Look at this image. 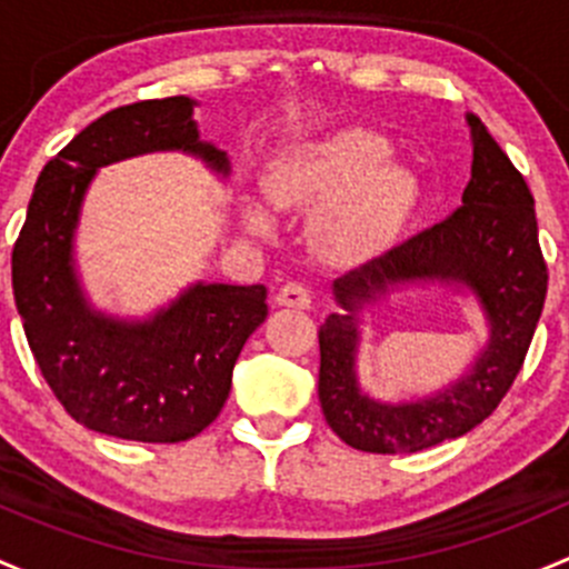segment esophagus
Masks as SVG:
<instances>
[{
    "instance_id": "1",
    "label": "esophagus",
    "mask_w": 569,
    "mask_h": 569,
    "mask_svg": "<svg viewBox=\"0 0 569 569\" xmlns=\"http://www.w3.org/2000/svg\"><path fill=\"white\" fill-rule=\"evenodd\" d=\"M277 303L279 307H290V309H309V303H312V292H309V287L298 282H287L282 284V290L277 292Z\"/></svg>"
}]
</instances>
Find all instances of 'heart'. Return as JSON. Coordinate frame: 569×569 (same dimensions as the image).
Here are the masks:
<instances>
[{"instance_id":"1","label":"heart","mask_w":569,"mask_h":569,"mask_svg":"<svg viewBox=\"0 0 569 569\" xmlns=\"http://www.w3.org/2000/svg\"><path fill=\"white\" fill-rule=\"evenodd\" d=\"M389 139L365 128L284 150L266 191L279 208H320V249L333 262H365L397 241L419 202L411 169L391 163ZM246 224L268 230L266 210L246 208Z\"/></svg>"}]
</instances>
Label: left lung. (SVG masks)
<instances>
[{"mask_svg":"<svg viewBox=\"0 0 569 569\" xmlns=\"http://www.w3.org/2000/svg\"><path fill=\"white\" fill-rule=\"evenodd\" d=\"M466 120L473 161L460 208L333 282L345 312L328 315L320 326L318 395L328 427L361 452H421L482 425L518 378L546 307L548 266L537 238L535 197L482 120ZM419 281L471 289L489 320V342L472 370L447 390L413 403H380L355 378V312L395 286Z\"/></svg>","mask_w":569,"mask_h":569,"instance_id":"left-lung-1","label":"left lung"}]
</instances>
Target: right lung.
I'll return each mask as SVG.
<instances>
[{"mask_svg":"<svg viewBox=\"0 0 569 569\" xmlns=\"http://www.w3.org/2000/svg\"><path fill=\"white\" fill-rule=\"evenodd\" d=\"M186 96L117 107L76 133L40 172L13 246V296L34 361L62 408L87 430L122 441L178 443L224 408L232 367L268 315L262 284H204L150 320L96 312L73 266L87 186L107 163L183 150L219 174L227 153L199 142Z\"/></svg>","mask_w":569,"mask_h":569,"instance_id":"obj_1","label":"right lung"}]
</instances>
